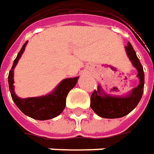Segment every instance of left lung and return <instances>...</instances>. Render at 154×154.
I'll return each instance as SVG.
<instances>
[{"mask_svg": "<svg viewBox=\"0 0 154 154\" xmlns=\"http://www.w3.org/2000/svg\"><path fill=\"white\" fill-rule=\"evenodd\" d=\"M125 51L132 65L138 72L137 77L140 79V83L129 95L125 97H114L105 94L102 92L100 87L98 88V90L94 91L91 95L90 106L92 109L100 117L114 119L125 116L137 107L142 99L144 89V72L143 66L130 42L125 46Z\"/></svg>", "mask_w": 154, "mask_h": 154, "instance_id": "left-lung-1", "label": "left lung"}]
</instances>
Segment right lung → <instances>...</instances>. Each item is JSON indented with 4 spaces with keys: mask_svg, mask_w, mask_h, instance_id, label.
<instances>
[{
    "mask_svg": "<svg viewBox=\"0 0 154 154\" xmlns=\"http://www.w3.org/2000/svg\"><path fill=\"white\" fill-rule=\"evenodd\" d=\"M28 42H26L20 50L17 56L14 60L12 67L8 75V83L11 98L16 105L22 112L26 116L35 120L45 121L58 116L66 107V99L70 90L75 87L78 77L66 78L57 86L54 92L46 96H42L38 98H27L20 99L15 94L14 92V81H13V71L14 67L24 51L25 46Z\"/></svg>",
    "mask_w": 154,
    "mask_h": 154,
    "instance_id": "obj_1",
    "label": "right lung"
}]
</instances>
